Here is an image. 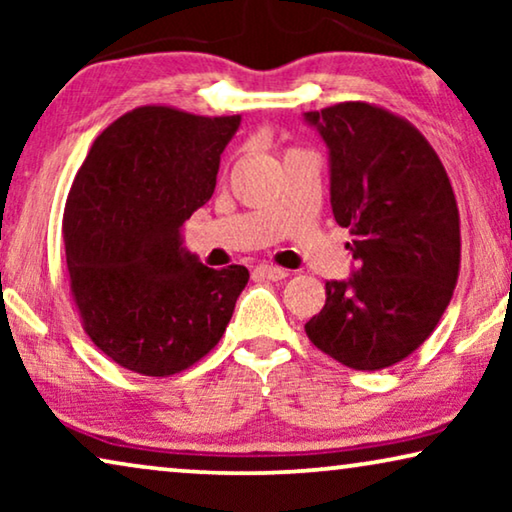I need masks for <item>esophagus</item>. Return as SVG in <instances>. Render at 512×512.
I'll use <instances>...</instances> for the list:
<instances>
[{
  "instance_id": "34e87169",
  "label": "esophagus",
  "mask_w": 512,
  "mask_h": 512,
  "mask_svg": "<svg viewBox=\"0 0 512 512\" xmlns=\"http://www.w3.org/2000/svg\"><path fill=\"white\" fill-rule=\"evenodd\" d=\"M256 277H263V279H272V282H279V279H286L289 277V272L277 268V265H258L254 270Z\"/></svg>"
}]
</instances>
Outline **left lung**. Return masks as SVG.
Segmentation results:
<instances>
[{
    "instance_id": "8db88e82",
    "label": "left lung",
    "mask_w": 512,
    "mask_h": 512,
    "mask_svg": "<svg viewBox=\"0 0 512 512\" xmlns=\"http://www.w3.org/2000/svg\"><path fill=\"white\" fill-rule=\"evenodd\" d=\"M331 151V207L356 270L326 282L305 324L342 366L382 370L410 356L450 305L461 263L459 207L438 153L410 121L370 102L307 111Z\"/></svg>"
}]
</instances>
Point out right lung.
<instances>
[{
  "mask_svg": "<svg viewBox=\"0 0 512 512\" xmlns=\"http://www.w3.org/2000/svg\"><path fill=\"white\" fill-rule=\"evenodd\" d=\"M240 116L146 104L95 139L69 188V291L83 331L121 368L170 377L219 345L244 265L212 270L181 247V226L212 198Z\"/></svg>",
  "mask_w": 512,
  "mask_h": 512,
  "instance_id": "1",
  "label": "right lung"
}]
</instances>
